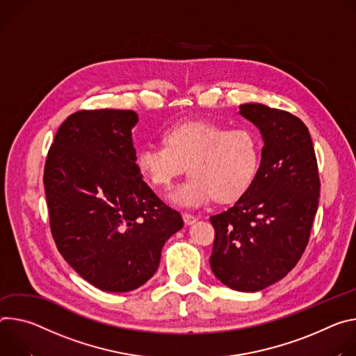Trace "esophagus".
Here are the masks:
<instances>
[{
	"label": "esophagus",
	"mask_w": 356,
	"mask_h": 356,
	"mask_svg": "<svg viewBox=\"0 0 356 356\" xmlns=\"http://www.w3.org/2000/svg\"><path fill=\"white\" fill-rule=\"evenodd\" d=\"M182 218H184L185 225H193L196 222V218L193 215H189V213H184Z\"/></svg>",
	"instance_id": "1"
}]
</instances>
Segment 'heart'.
I'll list each match as a JSON object with an SVG mask.
<instances>
[{
  "label": "heart",
  "instance_id": "b5f03b06",
  "mask_svg": "<svg viewBox=\"0 0 356 356\" xmlns=\"http://www.w3.org/2000/svg\"><path fill=\"white\" fill-rule=\"evenodd\" d=\"M260 163L259 140L248 129H227L212 120H185L161 133L160 145H145L136 156L141 178L168 189L186 168L191 175L171 195L178 207L193 208L215 200L230 205L252 188Z\"/></svg>",
  "mask_w": 356,
  "mask_h": 356
}]
</instances>
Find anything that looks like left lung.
<instances>
[{
	"mask_svg": "<svg viewBox=\"0 0 356 356\" xmlns=\"http://www.w3.org/2000/svg\"><path fill=\"white\" fill-rule=\"evenodd\" d=\"M239 114L260 130L261 161L243 198L211 218L209 263L229 289L254 293L286 277L302 256L318 209L320 177L298 117L260 103L241 104Z\"/></svg>",
	"mask_w": 356,
	"mask_h": 356,
	"instance_id": "1",
	"label": "left lung"
}]
</instances>
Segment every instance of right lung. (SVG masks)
Returning <instances> with one entry per match:
<instances>
[{
    "mask_svg": "<svg viewBox=\"0 0 356 356\" xmlns=\"http://www.w3.org/2000/svg\"><path fill=\"white\" fill-rule=\"evenodd\" d=\"M133 110H81L59 127L44 185L58 250L82 279L110 293L147 283L184 220L136 167Z\"/></svg>",
    "mask_w": 356,
    "mask_h": 356,
    "instance_id": "right-lung-1",
    "label": "right lung"
}]
</instances>
